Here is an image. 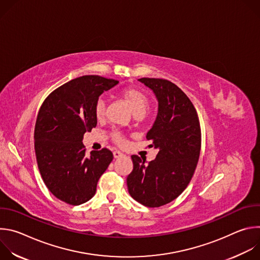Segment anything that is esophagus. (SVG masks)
<instances>
[{"mask_svg": "<svg viewBox=\"0 0 260 260\" xmlns=\"http://www.w3.org/2000/svg\"><path fill=\"white\" fill-rule=\"evenodd\" d=\"M113 156H114V158H120V157H123L124 156V154L123 153H121L120 151H114L113 152Z\"/></svg>", "mask_w": 260, "mask_h": 260, "instance_id": "obj_1", "label": "esophagus"}]
</instances>
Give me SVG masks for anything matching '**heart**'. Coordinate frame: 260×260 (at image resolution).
<instances>
[{
  "label": "heart",
  "mask_w": 260,
  "mask_h": 260,
  "mask_svg": "<svg viewBox=\"0 0 260 260\" xmlns=\"http://www.w3.org/2000/svg\"><path fill=\"white\" fill-rule=\"evenodd\" d=\"M121 96L126 101L131 107L135 116H143L148 108H149V99L141 89L137 87H126L121 90ZM107 101L104 98H100L94 105V115L98 120H103L106 116ZM111 138L119 146H123L125 141L119 132H113Z\"/></svg>",
  "instance_id": "obj_1"
}]
</instances>
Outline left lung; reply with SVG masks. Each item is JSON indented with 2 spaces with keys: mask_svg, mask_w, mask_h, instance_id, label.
<instances>
[{
  "mask_svg": "<svg viewBox=\"0 0 260 260\" xmlns=\"http://www.w3.org/2000/svg\"><path fill=\"white\" fill-rule=\"evenodd\" d=\"M158 102L156 119L147 133L158 153L154 160L132 155L134 169L126 183L131 197L155 208L177 199L189 184L201 152V126L197 110L176 84L166 79L141 78Z\"/></svg>",
  "mask_w": 260,
  "mask_h": 260,
  "instance_id": "8db88e82",
  "label": "left lung"
}]
</instances>
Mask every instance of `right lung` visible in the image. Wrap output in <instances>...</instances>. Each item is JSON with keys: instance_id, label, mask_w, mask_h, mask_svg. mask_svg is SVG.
I'll return each instance as SVG.
<instances>
[{"instance_id": "1", "label": "right lung", "mask_w": 260, "mask_h": 260, "mask_svg": "<svg viewBox=\"0 0 260 260\" xmlns=\"http://www.w3.org/2000/svg\"><path fill=\"white\" fill-rule=\"evenodd\" d=\"M117 80L88 75L73 79L44 101L35 125V152L50 192L73 206L89 201L100 177L113 159L107 148L87 156L83 137L96 126L94 105Z\"/></svg>"}]
</instances>
